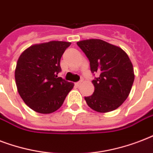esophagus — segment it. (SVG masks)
<instances>
[{"mask_svg": "<svg viewBox=\"0 0 153 153\" xmlns=\"http://www.w3.org/2000/svg\"><path fill=\"white\" fill-rule=\"evenodd\" d=\"M82 80L79 82H75V83H74V85H75V86H77V87H78V86H79V85L82 83Z\"/></svg>", "mask_w": 153, "mask_h": 153, "instance_id": "34e87169", "label": "esophagus"}]
</instances>
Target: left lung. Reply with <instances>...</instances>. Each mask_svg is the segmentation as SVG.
Instances as JSON below:
<instances>
[{
  "instance_id": "8db88e82",
  "label": "left lung",
  "mask_w": 153,
  "mask_h": 153,
  "mask_svg": "<svg viewBox=\"0 0 153 153\" xmlns=\"http://www.w3.org/2000/svg\"><path fill=\"white\" fill-rule=\"evenodd\" d=\"M77 45L88 58L91 71L98 77L94 92L85 97L91 109L107 113L117 109L128 98L134 81L133 64L125 51L102 39H86Z\"/></svg>"
}]
</instances>
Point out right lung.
Masks as SVG:
<instances>
[{
  "label": "right lung",
  "instance_id": "right-lung-1",
  "mask_svg": "<svg viewBox=\"0 0 153 153\" xmlns=\"http://www.w3.org/2000/svg\"><path fill=\"white\" fill-rule=\"evenodd\" d=\"M69 42L50 41L26 49L15 71L17 91L27 106L37 113L51 114L59 109L74 83L58 74L60 59Z\"/></svg>",
  "mask_w": 153,
  "mask_h": 153
}]
</instances>
